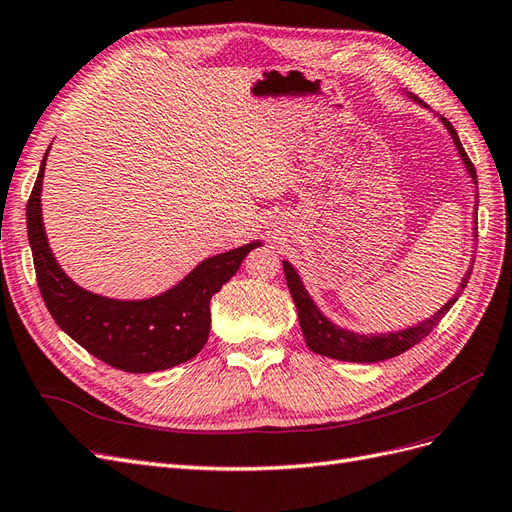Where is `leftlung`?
Segmentation results:
<instances>
[{"mask_svg":"<svg viewBox=\"0 0 512 512\" xmlns=\"http://www.w3.org/2000/svg\"><path fill=\"white\" fill-rule=\"evenodd\" d=\"M412 102L425 106L421 100H416L414 96H408ZM442 121V126L446 128V132L451 134L455 149L459 153V158L466 166L468 175L474 183V188L478 192V181H476V168L470 162L466 149H463L459 136L455 132V128L451 126V121H446L444 117H438ZM476 198V205H474V220H476V211H478V194H474ZM474 237H476V222H474ZM284 265V273H286V284L288 290L292 294V301L297 305V314H299V324H301V331L305 337V344L307 348L322 354V356H329V359H337V361H350V363H380L386 359H393V356L401 354L410 350L414 344L421 342V339L431 333V329L436 327V324L446 316L448 309H451L457 301L459 294L466 288L468 280H470V273H472V265L474 260H470L468 271L466 275L461 277V284L457 288V292L453 294L451 299H448L436 314L425 318L423 322L414 324V327L408 329H401V331H389V333H354L350 329H342L337 327L335 322H331L327 316L320 312V307L314 303V299L309 297L307 288L303 286L301 277L297 273L288 260L282 262Z\"/></svg>","mask_w":512,"mask_h":512,"instance_id":"1","label":"left lung"}]
</instances>
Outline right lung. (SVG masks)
I'll return each instance as SVG.
<instances>
[{"label": "right lung", "instance_id": "add662e5", "mask_svg": "<svg viewBox=\"0 0 512 512\" xmlns=\"http://www.w3.org/2000/svg\"><path fill=\"white\" fill-rule=\"evenodd\" d=\"M49 151L27 200V239L40 294L57 327L96 359L130 374H151L194 359L209 339L213 294L262 243L256 239L205 258L179 284L149 299L126 301L89 292L59 267L46 239L40 194Z\"/></svg>", "mask_w": 512, "mask_h": 512}]
</instances>
